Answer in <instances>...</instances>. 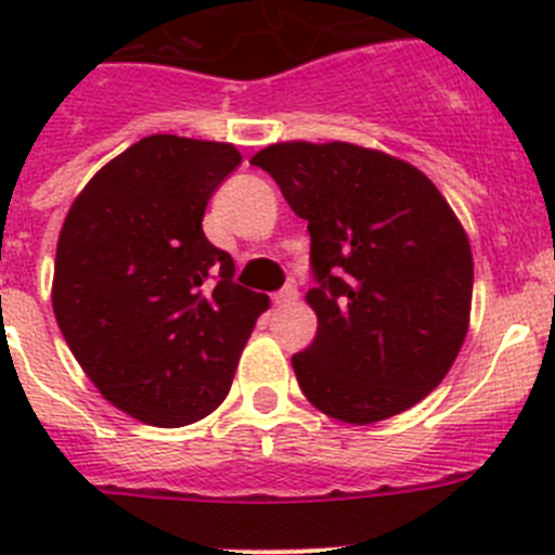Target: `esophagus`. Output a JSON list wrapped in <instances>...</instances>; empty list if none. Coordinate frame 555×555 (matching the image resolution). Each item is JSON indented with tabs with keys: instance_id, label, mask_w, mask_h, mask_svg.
Listing matches in <instances>:
<instances>
[{
	"instance_id": "obj_1",
	"label": "esophagus",
	"mask_w": 555,
	"mask_h": 555,
	"mask_svg": "<svg viewBox=\"0 0 555 555\" xmlns=\"http://www.w3.org/2000/svg\"><path fill=\"white\" fill-rule=\"evenodd\" d=\"M272 300H274V306H292V302L297 300V288L286 286V288H283V292L274 294Z\"/></svg>"
}]
</instances>
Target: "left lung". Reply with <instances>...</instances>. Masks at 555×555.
<instances>
[{"label": "left lung", "instance_id": "obj_1", "mask_svg": "<svg viewBox=\"0 0 555 555\" xmlns=\"http://www.w3.org/2000/svg\"><path fill=\"white\" fill-rule=\"evenodd\" d=\"M249 164L311 233L317 338L292 356L308 403L350 425L409 411L450 372L473 308V249L442 191L347 141H283Z\"/></svg>", "mask_w": 555, "mask_h": 555}]
</instances>
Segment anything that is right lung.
<instances>
[{"mask_svg":"<svg viewBox=\"0 0 555 555\" xmlns=\"http://www.w3.org/2000/svg\"><path fill=\"white\" fill-rule=\"evenodd\" d=\"M233 144L146 135L102 166L61 228L52 308L107 403L158 428L197 423L228 397L267 294L203 233Z\"/></svg>","mask_w":555,"mask_h":555,"instance_id":"obj_1","label":"right lung"}]
</instances>
